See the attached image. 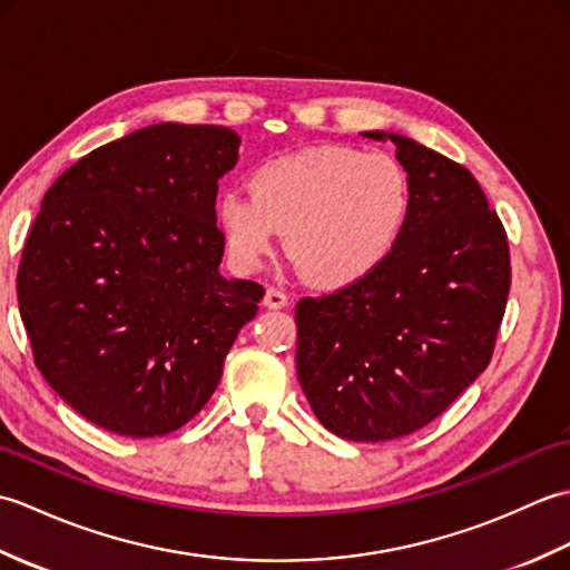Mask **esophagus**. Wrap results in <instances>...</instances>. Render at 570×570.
<instances>
[{"label":"esophagus","mask_w":570,"mask_h":570,"mask_svg":"<svg viewBox=\"0 0 570 570\" xmlns=\"http://www.w3.org/2000/svg\"><path fill=\"white\" fill-rule=\"evenodd\" d=\"M262 304H264L266 308H272V311L284 308V306L288 304V296H286L284 292H278V288H266Z\"/></svg>","instance_id":"esophagus-1"}]
</instances>
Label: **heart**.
<instances>
[{"label": "heart", "mask_w": 570, "mask_h": 570, "mask_svg": "<svg viewBox=\"0 0 570 570\" xmlns=\"http://www.w3.org/2000/svg\"><path fill=\"white\" fill-rule=\"evenodd\" d=\"M249 196L227 190L215 203L229 257L254 272L284 233L288 257L311 284L347 288L390 257L411 210L406 168L392 154L321 144L262 161Z\"/></svg>", "instance_id": "1"}]
</instances>
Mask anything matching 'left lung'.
Wrapping results in <instances>:
<instances>
[{
    "label": "left lung",
    "instance_id": "obj_1",
    "mask_svg": "<svg viewBox=\"0 0 570 570\" xmlns=\"http://www.w3.org/2000/svg\"><path fill=\"white\" fill-rule=\"evenodd\" d=\"M392 141L411 184L396 247L365 282L296 306V372L325 429L357 443L402 439L451 406L490 365L510 296V247L465 166Z\"/></svg>",
    "mask_w": 570,
    "mask_h": 570
}]
</instances>
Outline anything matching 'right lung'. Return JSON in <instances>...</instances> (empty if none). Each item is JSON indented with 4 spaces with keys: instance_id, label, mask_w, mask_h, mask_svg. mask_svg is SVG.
<instances>
[{
    "instance_id": "1",
    "label": "right lung",
    "mask_w": 570,
    "mask_h": 570,
    "mask_svg": "<svg viewBox=\"0 0 570 570\" xmlns=\"http://www.w3.org/2000/svg\"><path fill=\"white\" fill-rule=\"evenodd\" d=\"M239 137L161 122L82 156L48 188L17 296L36 367L95 426L154 439L208 404L264 288L225 278L217 178Z\"/></svg>"
}]
</instances>
